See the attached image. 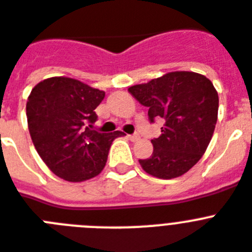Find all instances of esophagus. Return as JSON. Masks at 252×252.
I'll return each instance as SVG.
<instances>
[{"label":"esophagus","instance_id":"34e87169","mask_svg":"<svg viewBox=\"0 0 252 252\" xmlns=\"http://www.w3.org/2000/svg\"><path fill=\"white\" fill-rule=\"evenodd\" d=\"M126 137H128V138H129L130 141H133V142H134V141H137V139L139 138L138 134H128V136H126Z\"/></svg>","mask_w":252,"mask_h":252}]
</instances>
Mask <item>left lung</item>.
Segmentation results:
<instances>
[{
	"instance_id": "8db88e82",
	"label": "left lung",
	"mask_w": 252,
	"mask_h": 252,
	"mask_svg": "<svg viewBox=\"0 0 252 252\" xmlns=\"http://www.w3.org/2000/svg\"><path fill=\"white\" fill-rule=\"evenodd\" d=\"M128 91L149 107L150 122L165 120L161 136L151 139L152 155L139 160L143 170L160 179L187 173L202 158L214 133L219 97L213 83L193 71H172Z\"/></svg>"
}]
</instances>
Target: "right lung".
<instances>
[{
    "label": "right lung",
    "instance_id": "obj_1",
    "mask_svg": "<svg viewBox=\"0 0 252 252\" xmlns=\"http://www.w3.org/2000/svg\"><path fill=\"white\" fill-rule=\"evenodd\" d=\"M103 91L66 77L42 80L27 101V119L38 155L55 175L83 182L105 168L110 146L123 133L92 129Z\"/></svg>",
    "mask_w": 252,
    "mask_h": 252
}]
</instances>
